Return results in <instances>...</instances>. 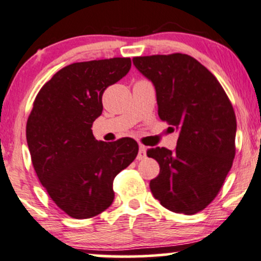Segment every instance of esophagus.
Listing matches in <instances>:
<instances>
[{"label":"esophagus","instance_id":"esophagus-1","mask_svg":"<svg viewBox=\"0 0 261 261\" xmlns=\"http://www.w3.org/2000/svg\"><path fill=\"white\" fill-rule=\"evenodd\" d=\"M138 160H144L146 159V147L141 145L139 147V152H138V156H137Z\"/></svg>","mask_w":261,"mask_h":261}]
</instances>
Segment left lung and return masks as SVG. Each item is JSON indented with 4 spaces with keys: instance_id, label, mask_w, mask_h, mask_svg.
Here are the masks:
<instances>
[{
    "instance_id": "8db88e82",
    "label": "left lung",
    "mask_w": 261,
    "mask_h": 261,
    "mask_svg": "<svg viewBox=\"0 0 261 261\" xmlns=\"http://www.w3.org/2000/svg\"><path fill=\"white\" fill-rule=\"evenodd\" d=\"M133 64L155 87L161 120L179 132L174 151H147L160 165L151 192L169 211L196 214L215 198L232 166V105L213 73L188 54L136 57Z\"/></svg>"
}]
</instances>
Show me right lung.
I'll return each instance as SVG.
<instances>
[{
  "mask_svg": "<svg viewBox=\"0 0 261 261\" xmlns=\"http://www.w3.org/2000/svg\"><path fill=\"white\" fill-rule=\"evenodd\" d=\"M130 65L129 58H112L63 67L38 92L28 118L35 172L54 203L75 219L110 207L115 176L138 155L132 138L105 143L92 132L102 112V93Z\"/></svg>",
  "mask_w": 261,
  "mask_h": 261,
  "instance_id": "add662e5",
  "label": "right lung"
}]
</instances>
